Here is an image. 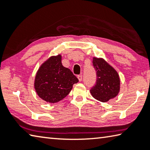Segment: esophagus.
I'll return each instance as SVG.
<instances>
[{
  "instance_id": "esophagus-1",
  "label": "esophagus",
  "mask_w": 150,
  "mask_h": 150,
  "mask_svg": "<svg viewBox=\"0 0 150 150\" xmlns=\"http://www.w3.org/2000/svg\"><path fill=\"white\" fill-rule=\"evenodd\" d=\"M77 78H78V79H79V81H82V78H83V76H82V75H78V76H77Z\"/></svg>"
}]
</instances>
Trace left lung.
<instances>
[{
  "label": "left lung",
  "instance_id": "obj_1",
  "mask_svg": "<svg viewBox=\"0 0 150 150\" xmlns=\"http://www.w3.org/2000/svg\"><path fill=\"white\" fill-rule=\"evenodd\" d=\"M93 64L96 71V85L90 90L95 99L105 103L115 98L120 89L118 72L103 58L94 57Z\"/></svg>",
  "mask_w": 150,
  "mask_h": 150
}]
</instances>
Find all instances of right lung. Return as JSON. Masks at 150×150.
Segmentation results:
<instances>
[{"mask_svg": "<svg viewBox=\"0 0 150 150\" xmlns=\"http://www.w3.org/2000/svg\"><path fill=\"white\" fill-rule=\"evenodd\" d=\"M78 79L69 69L63 67L62 55H53L40 65L35 74L34 88L42 100L55 103L70 93Z\"/></svg>", "mask_w": 150, "mask_h": 150, "instance_id": "add662e5", "label": "right lung"}]
</instances>
